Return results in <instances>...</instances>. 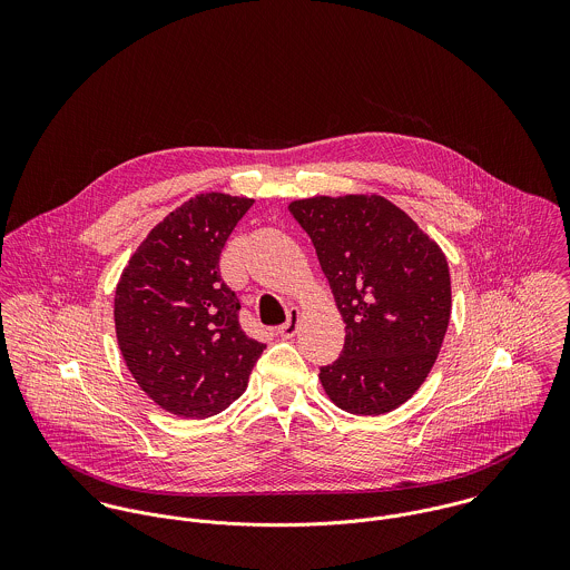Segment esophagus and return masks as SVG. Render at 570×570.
<instances>
[{
	"instance_id": "1",
	"label": "esophagus",
	"mask_w": 570,
	"mask_h": 570,
	"mask_svg": "<svg viewBox=\"0 0 570 570\" xmlns=\"http://www.w3.org/2000/svg\"><path fill=\"white\" fill-rule=\"evenodd\" d=\"M298 325H301V309H289V314H287V323L278 326V328H276V333H278L281 337H294V335H296V331H298Z\"/></svg>"
}]
</instances>
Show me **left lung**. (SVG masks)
I'll use <instances>...</instances> for the list:
<instances>
[{"label": "left lung", "mask_w": 570, "mask_h": 570, "mask_svg": "<svg viewBox=\"0 0 570 570\" xmlns=\"http://www.w3.org/2000/svg\"><path fill=\"white\" fill-rule=\"evenodd\" d=\"M344 321V348L321 368L328 400L377 416L406 404L432 371L452 314L443 249L382 195L289 204Z\"/></svg>", "instance_id": "left-lung-1"}]
</instances>
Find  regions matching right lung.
Masks as SVG:
<instances>
[{
    "label": "right lung",
    "instance_id": "obj_1",
    "mask_svg": "<svg viewBox=\"0 0 570 570\" xmlns=\"http://www.w3.org/2000/svg\"><path fill=\"white\" fill-rule=\"evenodd\" d=\"M254 199L202 193L138 245L114 298L116 337L138 386L184 419L213 416L244 395L265 344L239 325L219 256Z\"/></svg>",
    "mask_w": 570,
    "mask_h": 570
}]
</instances>
